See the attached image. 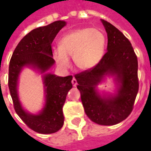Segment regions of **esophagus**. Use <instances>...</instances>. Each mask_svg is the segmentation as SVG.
Returning a JSON list of instances; mask_svg holds the SVG:
<instances>
[{
    "mask_svg": "<svg viewBox=\"0 0 151 151\" xmlns=\"http://www.w3.org/2000/svg\"><path fill=\"white\" fill-rule=\"evenodd\" d=\"M72 84L73 86H77V84H78V83H77V80H76L75 78L72 79Z\"/></svg>",
    "mask_w": 151,
    "mask_h": 151,
    "instance_id": "obj_1",
    "label": "esophagus"
}]
</instances>
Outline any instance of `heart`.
<instances>
[{"label": "heart", "instance_id": "obj_1", "mask_svg": "<svg viewBox=\"0 0 151 151\" xmlns=\"http://www.w3.org/2000/svg\"><path fill=\"white\" fill-rule=\"evenodd\" d=\"M106 38L96 28H82L64 35L59 47L53 50V57L62 69L70 65L69 56L80 70L86 71L97 65L104 56Z\"/></svg>", "mask_w": 151, "mask_h": 151}]
</instances>
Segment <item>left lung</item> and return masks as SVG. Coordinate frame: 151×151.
Instances as JSON below:
<instances>
[{
    "mask_svg": "<svg viewBox=\"0 0 151 151\" xmlns=\"http://www.w3.org/2000/svg\"><path fill=\"white\" fill-rule=\"evenodd\" d=\"M108 34V52L93 69L77 73V80L86 116L100 125H113L132 112L139 89L137 57L132 44L113 25L102 19ZM115 76L121 86L115 96L102 98L95 86L104 75Z\"/></svg>",
    "mask_w": 151,
    "mask_h": 151,
    "instance_id": "left-lung-1",
    "label": "left lung"
}]
</instances>
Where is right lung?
I'll use <instances>...</instances> for the list:
<instances>
[{"mask_svg": "<svg viewBox=\"0 0 151 151\" xmlns=\"http://www.w3.org/2000/svg\"><path fill=\"white\" fill-rule=\"evenodd\" d=\"M65 26V22L56 21L51 24L32 30L22 38L13 52L9 65L8 86L14 108L19 117L30 129L43 134L57 132L64 124L62 108L66 95L73 87V76L57 77L45 74L43 77L46 104L39 115H31L22 109L18 100L17 83L23 66L37 67L44 73L52 65V43L56 35Z\"/></svg>", "mask_w": 151, "mask_h": 151, "instance_id": "add662e5", "label": "right lung"}]
</instances>
